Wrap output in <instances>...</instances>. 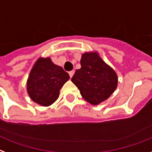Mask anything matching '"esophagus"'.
<instances>
[{
    "mask_svg": "<svg viewBox=\"0 0 152 152\" xmlns=\"http://www.w3.org/2000/svg\"><path fill=\"white\" fill-rule=\"evenodd\" d=\"M74 74H75V71H74V70H71V71H70V72H69V75H70V77H73V75H74Z\"/></svg>",
    "mask_w": 152,
    "mask_h": 152,
    "instance_id": "34e87169",
    "label": "esophagus"
}]
</instances>
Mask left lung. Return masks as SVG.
<instances>
[{"label":"left lung","mask_w":152,"mask_h":152,"mask_svg":"<svg viewBox=\"0 0 152 152\" xmlns=\"http://www.w3.org/2000/svg\"><path fill=\"white\" fill-rule=\"evenodd\" d=\"M80 63L81 68L76 70L71 81L86 102L97 105L108 99L115 91L118 82L117 75L96 51L84 53Z\"/></svg>","instance_id":"1"}]
</instances>
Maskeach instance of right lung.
<instances>
[{
	"label": "right lung",
	"instance_id": "right-lung-1",
	"mask_svg": "<svg viewBox=\"0 0 152 152\" xmlns=\"http://www.w3.org/2000/svg\"><path fill=\"white\" fill-rule=\"evenodd\" d=\"M70 76L50 58H39L31 69L27 91L31 99L43 106H49L58 99L59 90Z\"/></svg>",
	"mask_w": 152,
	"mask_h": 152
}]
</instances>
